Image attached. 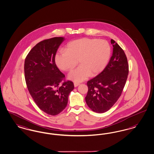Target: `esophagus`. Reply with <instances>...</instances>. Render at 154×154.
<instances>
[{"mask_svg": "<svg viewBox=\"0 0 154 154\" xmlns=\"http://www.w3.org/2000/svg\"><path fill=\"white\" fill-rule=\"evenodd\" d=\"M79 85V83H74V86L75 87H78Z\"/></svg>", "mask_w": 154, "mask_h": 154, "instance_id": "1", "label": "esophagus"}]
</instances>
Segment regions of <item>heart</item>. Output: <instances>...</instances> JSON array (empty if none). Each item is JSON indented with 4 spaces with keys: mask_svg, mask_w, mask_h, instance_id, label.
Here are the masks:
<instances>
[{
    "mask_svg": "<svg viewBox=\"0 0 154 154\" xmlns=\"http://www.w3.org/2000/svg\"><path fill=\"white\" fill-rule=\"evenodd\" d=\"M111 53L107 41L97 39L82 38L69 42L65 51L57 52L55 61L59 69L69 71L78 63L80 66L71 71L68 75L69 80L81 82L90 75L100 73L108 63Z\"/></svg>",
    "mask_w": 154,
    "mask_h": 154,
    "instance_id": "obj_1",
    "label": "heart"
}]
</instances>
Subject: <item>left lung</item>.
<instances>
[{"label": "left lung", "instance_id": "obj_1", "mask_svg": "<svg viewBox=\"0 0 154 154\" xmlns=\"http://www.w3.org/2000/svg\"><path fill=\"white\" fill-rule=\"evenodd\" d=\"M112 55L102 72L87 82L85 102L91 109L103 113L111 108L120 97L128 74V64L123 49L113 39Z\"/></svg>", "mask_w": 154, "mask_h": 154}]
</instances>
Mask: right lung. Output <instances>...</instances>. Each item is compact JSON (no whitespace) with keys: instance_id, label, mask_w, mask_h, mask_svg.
I'll list each match as a JSON object with an SVG mask.
<instances>
[{"instance_id":"add662e5","label":"right lung","mask_w":154,"mask_h":154,"mask_svg":"<svg viewBox=\"0 0 154 154\" xmlns=\"http://www.w3.org/2000/svg\"><path fill=\"white\" fill-rule=\"evenodd\" d=\"M64 38L43 40L29 52L24 62V76L31 96L46 114L57 115L66 107L69 93L74 88L68 80L60 85L65 75L57 68L55 57Z\"/></svg>"}]
</instances>
